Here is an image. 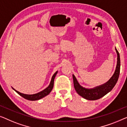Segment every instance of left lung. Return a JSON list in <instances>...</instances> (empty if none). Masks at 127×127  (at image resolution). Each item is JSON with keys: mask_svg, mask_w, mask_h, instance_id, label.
Masks as SVG:
<instances>
[{"mask_svg": "<svg viewBox=\"0 0 127 127\" xmlns=\"http://www.w3.org/2000/svg\"><path fill=\"white\" fill-rule=\"evenodd\" d=\"M117 54V66L115 74L112 77L110 78L109 81L104 85L100 86L94 89H85L81 86L76 80L75 76L74 75H72L73 81H74V88L75 89L77 93L83 97L84 98L89 100H96L101 98L105 95L111 91L113 88L116 84L117 80L119 79L120 74V55L119 52L117 51L116 48H115Z\"/></svg>", "mask_w": 127, "mask_h": 127, "instance_id": "obj_1", "label": "left lung"}]
</instances>
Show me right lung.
<instances>
[{
	"mask_svg": "<svg viewBox=\"0 0 127 127\" xmlns=\"http://www.w3.org/2000/svg\"><path fill=\"white\" fill-rule=\"evenodd\" d=\"M57 72H58V71L53 74L51 82V83H50V85H49V86H48L47 88L44 89V90H42V92L38 93H37V94H30V95L29 94H25L21 93L18 92V91L15 90V89L13 88L12 89H13L14 90L19 94V95L22 96L23 98H25L26 99L30 100V101H36V100L40 99L42 98L43 97H45V96L47 95L48 94H49L50 93V92H51L52 90L53 85H54V79H55V76H56V75L57 74Z\"/></svg>",
	"mask_w": 127,
	"mask_h": 127,
	"instance_id": "obj_1",
	"label": "right lung"
}]
</instances>
